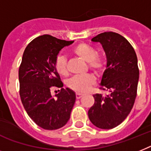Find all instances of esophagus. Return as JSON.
<instances>
[{
    "mask_svg": "<svg viewBox=\"0 0 151 151\" xmlns=\"http://www.w3.org/2000/svg\"><path fill=\"white\" fill-rule=\"evenodd\" d=\"M83 94H80V93H76V99H80V98H82L83 97Z\"/></svg>",
    "mask_w": 151,
    "mask_h": 151,
    "instance_id": "1",
    "label": "esophagus"
}]
</instances>
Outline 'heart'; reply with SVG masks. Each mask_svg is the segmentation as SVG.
<instances>
[{"mask_svg": "<svg viewBox=\"0 0 151 151\" xmlns=\"http://www.w3.org/2000/svg\"><path fill=\"white\" fill-rule=\"evenodd\" d=\"M73 53L78 58L88 62V66L96 74H101L105 68V61L101 55H96V52L93 47L89 45L81 43L75 46ZM56 71L62 76L68 74L66 58L64 56L59 55L57 57L55 63ZM95 83V79L91 75L78 76L71 78L68 81V86L73 90L78 93H86L90 89V87Z\"/></svg>", "mask_w": 151, "mask_h": 151, "instance_id": "heart-1", "label": "heart"}]
</instances>
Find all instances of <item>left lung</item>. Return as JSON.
Returning <instances> with one entry per match:
<instances>
[{"label": "left lung", "mask_w": 151, "mask_h": 151, "mask_svg": "<svg viewBox=\"0 0 151 151\" xmlns=\"http://www.w3.org/2000/svg\"><path fill=\"white\" fill-rule=\"evenodd\" d=\"M92 42H99L106 56L99 85L109 94L93 95L95 103L88 116L97 127L113 129L127 117L134 106L139 80L137 57L127 40L115 32L99 34Z\"/></svg>", "instance_id": "8db88e82"}]
</instances>
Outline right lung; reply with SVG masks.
I'll return each mask as SVG.
<instances>
[{
  "mask_svg": "<svg viewBox=\"0 0 151 151\" xmlns=\"http://www.w3.org/2000/svg\"><path fill=\"white\" fill-rule=\"evenodd\" d=\"M73 42L44 35L32 40L24 52L18 73L20 96L30 118L45 129H59L70 118L76 93L62 88L55 63L62 48ZM52 86L62 88L55 98L50 94Z\"/></svg>",
  "mask_w": 151,
  "mask_h": 151,
  "instance_id": "obj_1",
  "label": "right lung"
}]
</instances>
